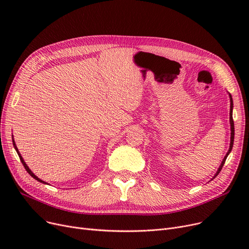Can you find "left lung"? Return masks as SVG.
<instances>
[{
  "mask_svg": "<svg viewBox=\"0 0 249 249\" xmlns=\"http://www.w3.org/2000/svg\"><path fill=\"white\" fill-rule=\"evenodd\" d=\"M230 102H231V105H230V124H231V141H230V147H229V150H228V152H227L226 156H225V158H224L223 161H222V163H221V165H220V167H219V169H218V172H217L216 176H218V174H219V173L221 172V169H222V167H223V165H224V163H225V161H226V159H227V156H228V154L230 153V151H231V149H232V147H233V142H234V121H233V117H232V108H233V101H232L231 95H230ZM216 176H215V177H216Z\"/></svg>",
  "mask_w": 249,
  "mask_h": 249,
  "instance_id": "obj_1",
  "label": "left lung"
}]
</instances>
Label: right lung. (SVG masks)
<instances>
[{
  "instance_id": "obj_1",
  "label": "right lung",
  "mask_w": 249,
  "mask_h": 249,
  "mask_svg": "<svg viewBox=\"0 0 249 249\" xmlns=\"http://www.w3.org/2000/svg\"><path fill=\"white\" fill-rule=\"evenodd\" d=\"M13 145H14V147H15V149H16V151H17V153H18V155H19V158H20V160H21V162H22V164L24 165V167H25V169L26 171H27V173L33 178H35L36 180H38V181H40V182H43V184H45V182L42 180V179H40V178H38L29 169V167L27 166V164H26L25 162H24V160H23V159H22V156H21V154L19 153V151H18V149H17V147H16V144H15V142H14V140H13Z\"/></svg>"
}]
</instances>
